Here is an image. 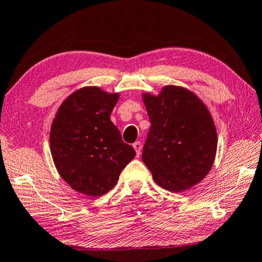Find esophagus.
<instances>
[{
	"label": "esophagus",
	"instance_id": "obj_1",
	"mask_svg": "<svg viewBox=\"0 0 262 262\" xmlns=\"http://www.w3.org/2000/svg\"><path fill=\"white\" fill-rule=\"evenodd\" d=\"M134 148L136 149L137 157H139L140 153H141V148H143V145H141L140 141H136V143L134 144Z\"/></svg>",
	"mask_w": 262,
	"mask_h": 262
}]
</instances>
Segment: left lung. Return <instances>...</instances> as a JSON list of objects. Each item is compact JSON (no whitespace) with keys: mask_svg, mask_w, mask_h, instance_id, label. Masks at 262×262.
<instances>
[{"mask_svg":"<svg viewBox=\"0 0 262 262\" xmlns=\"http://www.w3.org/2000/svg\"><path fill=\"white\" fill-rule=\"evenodd\" d=\"M141 96L151 122L141 159L158 186L173 192L190 189L207 177L216 158L211 114L195 93L180 85Z\"/></svg>","mask_w":262,"mask_h":262,"instance_id":"1","label":"left lung"}]
</instances>
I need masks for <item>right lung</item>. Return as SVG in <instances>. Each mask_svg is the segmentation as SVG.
<instances>
[{
    "mask_svg": "<svg viewBox=\"0 0 262 262\" xmlns=\"http://www.w3.org/2000/svg\"><path fill=\"white\" fill-rule=\"evenodd\" d=\"M118 100V93L96 85L80 88L60 104L51 125L50 148L55 168L71 188L88 197L113 189L136 156L110 121Z\"/></svg>",
    "mask_w": 262,
    "mask_h": 262,
    "instance_id": "right-lung-1",
    "label": "right lung"
}]
</instances>
